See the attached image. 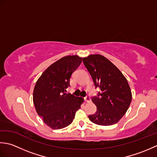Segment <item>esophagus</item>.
Wrapping results in <instances>:
<instances>
[{
    "label": "esophagus",
    "instance_id": "1",
    "mask_svg": "<svg viewBox=\"0 0 157 157\" xmlns=\"http://www.w3.org/2000/svg\"><path fill=\"white\" fill-rule=\"evenodd\" d=\"M84 100H85V101H86V102H90L91 101L90 97L89 96H86V97H84Z\"/></svg>",
    "mask_w": 157,
    "mask_h": 157
}]
</instances>
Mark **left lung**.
<instances>
[{
	"label": "left lung",
	"mask_w": 157,
	"mask_h": 157,
	"mask_svg": "<svg viewBox=\"0 0 157 157\" xmlns=\"http://www.w3.org/2000/svg\"><path fill=\"white\" fill-rule=\"evenodd\" d=\"M96 88L101 93L92 98L96 106L94 115H89L92 122L100 125L117 123L128 111L132 101V92L125 76L113 63L101 55H91L83 59Z\"/></svg>",
	"instance_id": "8db88e82"
}]
</instances>
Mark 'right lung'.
<instances>
[{
	"mask_svg": "<svg viewBox=\"0 0 157 157\" xmlns=\"http://www.w3.org/2000/svg\"><path fill=\"white\" fill-rule=\"evenodd\" d=\"M82 61L78 55L64 56L49 66L36 82L33 92L36 111L53 129L71 124L84 102L82 97L65 93L72 73Z\"/></svg>",
	"mask_w": 157,
	"mask_h": 157,
	"instance_id": "add662e5",
	"label": "right lung"
}]
</instances>
